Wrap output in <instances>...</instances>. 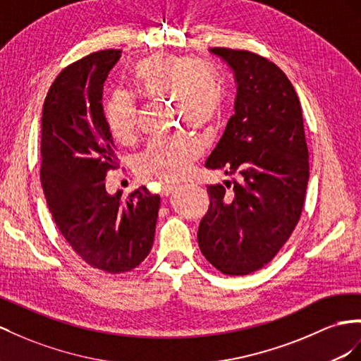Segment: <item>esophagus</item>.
Returning a JSON list of instances; mask_svg holds the SVG:
<instances>
[{"mask_svg":"<svg viewBox=\"0 0 361 361\" xmlns=\"http://www.w3.org/2000/svg\"><path fill=\"white\" fill-rule=\"evenodd\" d=\"M173 190H177V186H173V184H164L163 189H161V195L169 197L171 193H173Z\"/></svg>","mask_w":361,"mask_h":361,"instance_id":"34e87169","label":"esophagus"}]
</instances>
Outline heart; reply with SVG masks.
<instances>
[{"instance_id": "b5f03b06", "label": "heart", "mask_w": 361, "mask_h": 361, "mask_svg": "<svg viewBox=\"0 0 361 361\" xmlns=\"http://www.w3.org/2000/svg\"><path fill=\"white\" fill-rule=\"evenodd\" d=\"M129 84L145 99L172 100L178 122L197 131H212L223 116L224 76L209 61L154 53L131 67ZM105 120L117 142H131L137 129L134 99L114 92L105 105ZM201 151L198 138L186 134L152 142L137 159V172L146 180L178 181L198 160Z\"/></svg>"}]
</instances>
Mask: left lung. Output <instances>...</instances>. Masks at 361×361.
Instances as JSON below:
<instances>
[{
    "mask_svg": "<svg viewBox=\"0 0 361 361\" xmlns=\"http://www.w3.org/2000/svg\"><path fill=\"white\" fill-rule=\"evenodd\" d=\"M238 84L235 114L206 161L238 173L209 186L198 228L200 250L228 276L262 269L288 241L302 215L310 178L302 106L285 73L259 54L215 47Z\"/></svg>",
    "mask_w": 361,
    "mask_h": 361,
    "instance_id": "left-lung-1",
    "label": "left lung"
}]
</instances>
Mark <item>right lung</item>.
<instances>
[{"label":"right lung","mask_w":361,"mask_h":361,"mask_svg":"<svg viewBox=\"0 0 361 361\" xmlns=\"http://www.w3.org/2000/svg\"><path fill=\"white\" fill-rule=\"evenodd\" d=\"M120 53L96 51L63 68L41 122V184L54 223L82 259L111 274L131 271L149 255L160 209V197L146 188L126 200L105 189L118 160L102 92Z\"/></svg>","instance_id":"right-lung-1"}]
</instances>
